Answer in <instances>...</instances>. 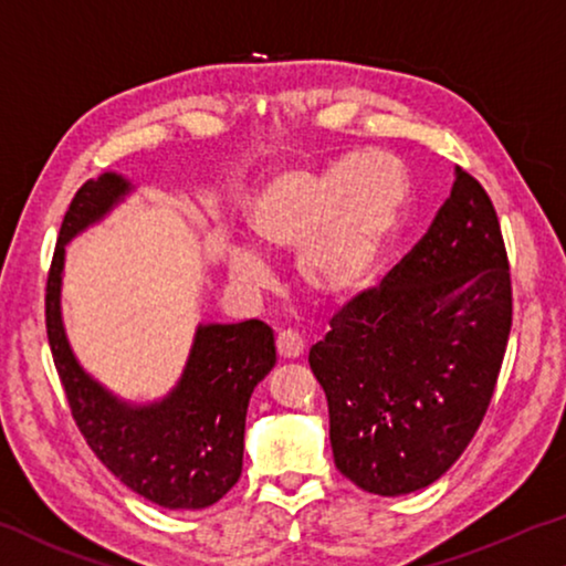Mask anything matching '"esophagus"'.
Segmentation results:
<instances>
[{"label": "esophagus", "mask_w": 566, "mask_h": 566, "mask_svg": "<svg viewBox=\"0 0 566 566\" xmlns=\"http://www.w3.org/2000/svg\"><path fill=\"white\" fill-rule=\"evenodd\" d=\"M276 352H280L282 359L294 361L305 354V344H302V338L294 331H282L280 336H276Z\"/></svg>", "instance_id": "34e87169"}]
</instances>
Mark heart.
Returning a JSON list of instances; mask_svg holds the SVG:
<instances>
[{
  "label": "heart",
  "instance_id": "1",
  "mask_svg": "<svg viewBox=\"0 0 566 566\" xmlns=\"http://www.w3.org/2000/svg\"><path fill=\"white\" fill-rule=\"evenodd\" d=\"M408 205V179L387 156L340 158L328 166H286L245 200V222L266 251H297V276L317 297L348 302L377 282ZM238 284L266 280L256 249L230 251Z\"/></svg>",
  "mask_w": 566,
  "mask_h": 566
}]
</instances>
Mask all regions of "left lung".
<instances>
[{"label": "left lung", "instance_id": "8db88e82", "mask_svg": "<svg viewBox=\"0 0 566 566\" xmlns=\"http://www.w3.org/2000/svg\"><path fill=\"white\" fill-rule=\"evenodd\" d=\"M511 323L495 207L457 166L449 200L416 249L379 290L333 315L328 336L310 348L340 474L397 497L449 472L488 412Z\"/></svg>", "mask_w": 566, "mask_h": 566}]
</instances>
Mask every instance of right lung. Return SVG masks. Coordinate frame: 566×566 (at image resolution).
Masks as SVG:
<instances>
[{"label":"right lung","instance_id":"obj_1","mask_svg":"<svg viewBox=\"0 0 566 566\" xmlns=\"http://www.w3.org/2000/svg\"><path fill=\"white\" fill-rule=\"evenodd\" d=\"M105 171L78 189L61 222L45 286L48 344L78 431L117 480L169 511H202L243 469L245 412L253 387L274 369V331L261 321L200 323L181 377L154 402H127L78 364L61 313L66 243L133 192Z\"/></svg>","mask_w":566,"mask_h":566}]
</instances>
